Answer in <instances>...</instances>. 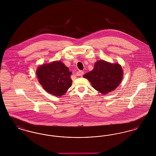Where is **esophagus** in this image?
<instances>
[{"mask_svg": "<svg viewBox=\"0 0 156 156\" xmlns=\"http://www.w3.org/2000/svg\"><path fill=\"white\" fill-rule=\"evenodd\" d=\"M83 74V71H79L76 73L77 76H82Z\"/></svg>", "mask_w": 156, "mask_h": 156, "instance_id": "esophagus-1", "label": "esophagus"}]
</instances>
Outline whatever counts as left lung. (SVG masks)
I'll return each instance as SVG.
<instances>
[{"instance_id": "1", "label": "left lung", "mask_w": 156, "mask_h": 156, "mask_svg": "<svg viewBox=\"0 0 156 156\" xmlns=\"http://www.w3.org/2000/svg\"><path fill=\"white\" fill-rule=\"evenodd\" d=\"M83 77L89 80L94 89L106 94L118 87L123 78V71L118 63L100 60L95 62L94 69Z\"/></svg>"}]
</instances>
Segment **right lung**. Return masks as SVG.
Masks as SVG:
<instances>
[{"instance_id": "1", "label": "right lung", "mask_w": 156, "mask_h": 156, "mask_svg": "<svg viewBox=\"0 0 156 156\" xmlns=\"http://www.w3.org/2000/svg\"><path fill=\"white\" fill-rule=\"evenodd\" d=\"M71 74L69 68L61 61L40 66L36 73L38 81L43 88L47 92L58 97L64 95L71 87Z\"/></svg>"}]
</instances>
